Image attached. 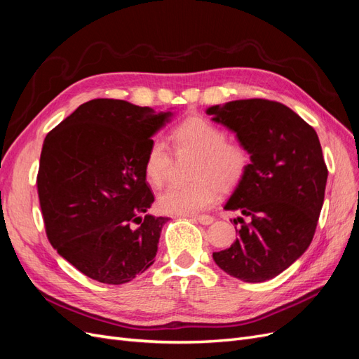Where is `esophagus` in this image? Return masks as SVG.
<instances>
[{"label": "esophagus", "instance_id": "1", "mask_svg": "<svg viewBox=\"0 0 359 359\" xmlns=\"http://www.w3.org/2000/svg\"><path fill=\"white\" fill-rule=\"evenodd\" d=\"M193 220L199 222L201 224L208 226V224H211V223L214 222V217H211V215H208V214H203V215H194V217H193Z\"/></svg>", "mask_w": 359, "mask_h": 359}]
</instances>
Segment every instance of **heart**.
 Returning a JSON list of instances; mask_svg holds the SVG:
<instances>
[{
  "instance_id": "b5f03b06",
  "label": "heart",
  "mask_w": 359,
  "mask_h": 359,
  "mask_svg": "<svg viewBox=\"0 0 359 359\" xmlns=\"http://www.w3.org/2000/svg\"><path fill=\"white\" fill-rule=\"evenodd\" d=\"M170 140L177 153L196 154L193 182L172 184L158 196V206L168 214H194L211 206L220 190H235L247 177L252 156L247 145L226 137V132L210 119L190 115L170 128ZM172 168L168 147L154 140L144 158V175L153 187L166 182Z\"/></svg>"
}]
</instances>
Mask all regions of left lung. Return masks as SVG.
Wrapping results in <instances>:
<instances>
[{
	"label": "left lung",
	"mask_w": 359,
	"mask_h": 359,
	"mask_svg": "<svg viewBox=\"0 0 359 359\" xmlns=\"http://www.w3.org/2000/svg\"><path fill=\"white\" fill-rule=\"evenodd\" d=\"M206 114L235 132L252 156L247 177L224 205L247 220L238 217L236 241L212 253L214 262L248 283L274 278L306 252L316 232L328 178L319 137L274 100H235Z\"/></svg>",
	"instance_id": "1"
}]
</instances>
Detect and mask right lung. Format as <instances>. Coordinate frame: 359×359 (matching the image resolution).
<instances>
[{
    "label": "right lung",
    "mask_w": 359,
    "mask_h": 359,
    "mask_svg": "<svg viewBox=\"0 0 359 359\" xmlns=\"http://www.w3.org/2000/svg\"><path fill=\"white\" fill-rule=\"evenodd\" d=\"M170 115L95 99L43 142L37 193L48 240L86 277L123 285L154 264L168 217L147 214L154 194L144 158Z\"/></svg>",
    "instance_id": "1"
}]
</instances>
